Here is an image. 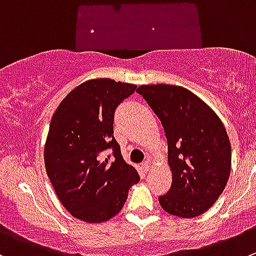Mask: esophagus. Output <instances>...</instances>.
<instances>
[{
  "label": "esophagus",
  "mask_w": 256,
  "mask_h": 256,
  "mask_svg": "<svg viewBox=\"0 0 256 256\" xmlns=\"http://www.w3.org/2000/svg\"><path fill=\"white\" fill-rule=\"evenodd\" d=\"M150 160H144V162L142 163V170L144 172H148L150 171Z\"/></svg>",
  "instance_id": "obj_1"
}]
</instances>
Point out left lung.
Returning <instances> with one entry per match:
<instances>
[{
	"label": "left lung",
	"mask_w": 256,
	"mask_h": 256,
	"mask_svg": "<svg viewBox=\"0 0 256 256\" xmlns=\"http://www.w3.org/2000/svg\"><path fill=\"white\" fill-rule=\"evenodd\" d=\"M138 93L157 114L168 144L172 184L160 196L166 212L194 218L208 211L225 190L231 146L218 114L182 86L140 85Z\"/></svg>",
	"instance_id": "left-lung-1"
}]
</instances>
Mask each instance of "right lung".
<instances>
[{"label":"right lung","instance_id":"add662e5","mask_svg":"<svg viewBox=\"0 0 256 256\" xmlns=\"http://www.w3.org/2000/svg\"><path fill=\"white\" fill-rule=\"evenodd\" d=\"M136 88L106 78L88 80L65 96L51 118L44 150L46 174L62 206L85 222L114 218L140 181L113 136L114 112ZM106 149L114 152L112 162L102 160Z\"/></svg>","mask_w":256,"mask_h":256}]
</instances>
